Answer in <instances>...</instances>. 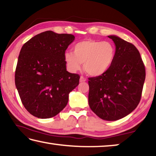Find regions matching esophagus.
<instances>
[{
	"label": "esophagus",
	"instance_id": "obj_1",
	"mask_svg": "<svg viewBox=\"0 0 156 156\" xmlns=\"http://www.w3.org/2000/svg\"><path fill=\"white\" fill-rule=\"evenodd\" d=\"M87 79L84 77V76H80V82H85Z\"/></svg>",
	"mask_w": 156,
	"mask_h": 156
}]
</instances>
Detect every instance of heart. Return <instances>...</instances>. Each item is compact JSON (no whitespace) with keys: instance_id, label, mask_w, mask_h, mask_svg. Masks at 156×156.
<instances>
[{"instance_id":"heart-1","label":"heart","mask_w":156,"mask_h":156,"mask_svg":"<svg viewBox=\"0 0 156 156\" xmlns=\"http://www.w3.org/2000/svg\"><path fill=\"white\" fill-rule=\"evenodd\" d=\"M115 56V46L111 42L86 40L76 43L73 53H65V60L72 72L80 70L81 63H84V69L88 75L98 76L109 69Z\"/></svg>"}]
</instances>
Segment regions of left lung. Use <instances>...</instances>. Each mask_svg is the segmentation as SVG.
<instances>
[{
  "mask_svg": "<svg viewBox=\"0 0 156 156\" xmlns=\"http://www.w3.org/2000/svg\"><path fill=\"white\" fill-rule=\"evenodd\" d=\"M115 44L113 64L103 74L89 78V105L102 119H121L136 109L140 101L146 76L138 49L115 36H109Z\"/></svg>",
  "mask_w": 156,
  "mask_h": 156,
  "instance_id": "8db88e82",
  "label": "left lung"
}]
</instances>
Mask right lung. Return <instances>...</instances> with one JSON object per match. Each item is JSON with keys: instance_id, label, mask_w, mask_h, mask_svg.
Returning a JSON list of instances; mask_svg holds the SVG:
<instances>
[{"instance_id": "1", "label": "right lung", "mask_w": 156, "mask_h": 156, "mask_svg": "<svg viewBox=\"0 0 156 156\" xmlns=\"http://www.w3.org/2000/svg\"><path fill=\"white\" fill-rule=\"evenodd\" d=\"M72 34L46 31L23 44L15 72V84L29 113L49 118L64 109L69 94L78 85L80 76L66 69L65 51Z\"/></svg>"}]
</instances>
